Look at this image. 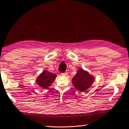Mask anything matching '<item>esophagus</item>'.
<instances>
[{
  "label": "esophagus",
  "mask_w": 129,
  "mask_h": 129,
  "mask_svg": "<svg viewBox=\"0 0 129 129\" xmlns=\"http://www.w3.org/2000/svg\"><path fill=\"white\" fill-rule=\"evenodd\" d=\"M61 75L62 76H66L67 75V72H64V73H62Z\"/></svg>",
  "instance_id": "obj_1"
}]
</instances>
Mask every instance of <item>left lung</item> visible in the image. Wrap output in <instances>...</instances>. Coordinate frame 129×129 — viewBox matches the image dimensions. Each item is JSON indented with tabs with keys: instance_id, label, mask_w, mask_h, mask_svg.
Listing matches in <instances>:
<instances>
[{
	"instance_id": "8db88e82",
	"label": "left lung",
	"mask_w": 129,
	"mask_h": 129,
	"mask_svg": "<svg viewBox=\"0 0 129 129\" xmlns=\"http://www.w3.org/2000/svg\"><path fill=\"white\" fill-rule=\"evenodd\" d=\"M93 80L94 78L92 76L80 68L72 78V83L77 90L84 92L92 85Z\"/></svg>"
}]
</instances>
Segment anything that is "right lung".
I'll return each instance as SVG.
<instances>
[{"label": "right lung", "mask_w": 129, "mask_h": 129, "mask_svg": "<svg viewBox=\"0 0 129 129\" xmlns=\"http://www.w3.org/2000/svg\"><path fill=\"white\" fill-rule=\"evenodd\" d=\"M56 77V75L55 74L44 71L37 78L36 81L41 87L46 89L52 85Z\"/></svg>", "instance_id": "obj_1"}]
</instances>
